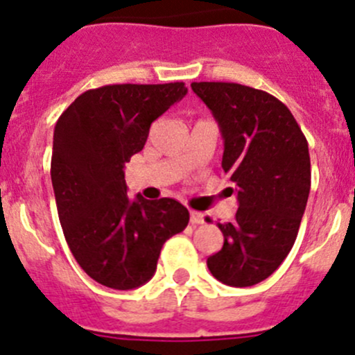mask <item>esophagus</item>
<instances>
[{
    "label": "esophagus",
    "instance_id": "1",
    "mask_svg": "<svg viewBox=\"0 0 355 355\" xmlns=\"http://www.w3.org/2000/svg\"><path fill=\"white\" fill-rule=\"evenodd\" d=\"M191 223L192 225H202L204 214L199 213V211H191Z\"/></svg>",
    "mask_w": 355,
    "mask_h": 355
}]
</instances>
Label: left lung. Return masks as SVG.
Listing matches in <instances>:
<instances>
[{"mask_svg":"<svg viewBox=\"0 0 355 355\" xmlns=\"http://www.w3.org/2000/svg\"><path fill=\"white\" fill-rule=\"evenodd\" d=\"M225 141L221 168L239 209L218 223L225 242L207 257L211 275L230 287L266 280L288 256L311 189L307 141L280 99L234 82H192Z\"/></svg>","mask_w":355,"mask_h":355,"instance_id":"left-lung-1","label":"left lung"}]
</instances>
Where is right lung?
I'll return each instance as SVG.
<instances>
[{"label": "right lung", "instance_id": "obj_1", "mask_svg": "<svg viewBox=\"0 0 355 355\" xmlns=\"http://www.w3.org/2000/svg\"><path fill=\"white\" fill-rule=\"evenodd\" d=\"M185 94L184 82L103 85L78 96L56 121L51 182L60 223L75 261L105 287L151 280L161 247L187 227L178 200L128 199L123 173L153 121Z\"/></svg>", "mask_w": 355, "mask_h": 355}]
</instances>
